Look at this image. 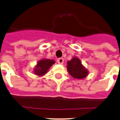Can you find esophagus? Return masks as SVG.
Listing matches in <instances>:
<instances>
[{
	"instance_id": "obj_1",
	"label": "esophagus",
	"mask_w": 120,
	"mask_h": 120,
	"mask_svg": "<svg viewBox=\"0 0 120 120\" xmlns=\"http://www.w3.org/2000/svg\"><path fill=\"white\" fill-rule=\"evenodd\" d=\"M57 62H58L59 64H63V62H64V60H63V58H58V60H57Z\"/></svg>"
}]
</instances>
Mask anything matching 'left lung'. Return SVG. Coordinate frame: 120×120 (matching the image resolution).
<instances>
[{
	"mask_svg": "<svg viewBox=\"0 0 120 120\" xmlns=\"http://www.w3.org/2000/svg\"><path fill=\"white\" fill-rule=\"evenodd\" d=\"M67 68L70 75L78 79L86 78L89 74L88 70L84 67L80 59L77 57H73L71 60L67 62Z\"/></svg>",
	"mask_w": 120,
	"mask_h": 120,
	"instance_id": "8db88e82",
	"label": "left lung"
}]
</instances>
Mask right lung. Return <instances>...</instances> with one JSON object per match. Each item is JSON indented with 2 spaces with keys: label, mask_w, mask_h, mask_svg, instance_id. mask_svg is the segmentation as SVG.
<instances>
[{
  "label": "right lung",
  "mask_w": 120,
  "mask_h": 120,
  "mask_svg": "<svg viewBox=\"0 0 120 120\" xmlns=\"http://www.w3.org/2000/svg\"><path fill=\"white\" fill-rule=\"evenodd\" d=\"M55 63V60L42 58L37 62L36 65L35 66L33 70V72L35 75L38 76H43L49 71L50 67Z\"/></svg>",
  "instance_id": "1"
}]
</instances>
